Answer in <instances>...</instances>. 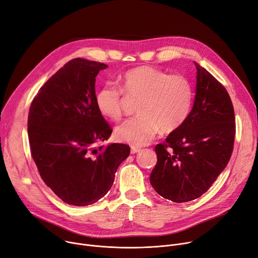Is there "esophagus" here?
<instances>
[{
  "instance_id": "obj_1",
  "label": "esophagus",
  "mask_w": 258,
  "mask_h": 258,
  "mask_svg": "<svg viewBox=\"0 0 258 258\" xmlns=\"http://www.w3.org/2000/svg\"><path fill=\"white\" fill-rule=\"evenodd\" d=\"M141 150V148L140 147H138V146H132L131 147V152L134 154V153H137V152H139Z\"/></svg>"
}]
</instances>
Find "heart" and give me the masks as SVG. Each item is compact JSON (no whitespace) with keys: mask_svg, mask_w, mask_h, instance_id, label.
Segmentation results:
<instances>
[{"mask_svg":"<svg viewBox=\"0 0 258 258\" xmlns=\"http://www.w3.org/2000/svg\"><path fill=\"white\" fill-rule=\"evenodd\" d=\"M120 86L107 82L97 90L95 104L106 117L119 120L123 115L126 94L139 98V116L126 120L116 130L120 141L142 146L151 141L162 130L171 133L180 127L191 112L194 88L183 75H170L152 66H139L120 77Z\"/></svg>","mask_w":258,"mask_h":258,"instance_id":"1","label":"heart"}]
</instances>
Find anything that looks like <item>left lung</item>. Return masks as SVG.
Masks as SVG:
<instances>
[{"label": "left lung", "instance_id": "8db88e82", "mask_svg": "<svg viewBox=\"0 0 258 258\" xmlns=\"http://www.w3.org/2000/svg\"><path fill=\"white\" fill-rule=\"evenodd\" d=\"M197 70L196 96L183 124L156 146L150 183L162 197L187 202L208 192L227 166L235 137L230 96L205 68Z\"/></svg>", "mask_w": 258, "mask_h": 258}]
</instances>
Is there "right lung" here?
<instances>
[{"label": "right lung", "instance_id": "1", "mask_svg": "<svg viewBox=\"0 0 258 258\" xmlns=\"http://www.w3.org/2000/svg\"><path fill=\"white\" fill-rule=\"evenodd\" d=\"M108 65L76 58L51 76L33 98L28 116L32 158L62 201L85 207L111 188L125 144L101 145L111 125L95 104V77Z\"/></svg>", "mask_w": 258, "mask_h": 258}]
</instances>
